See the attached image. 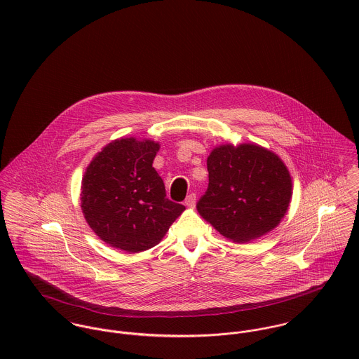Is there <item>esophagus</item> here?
Wrapping results in <instances>:
<instances>
[{
  "instance_id": "esophagus-1",
  "label": "esophagus",
  "mask_w": 359,
  "mask_h": 359,
  "mask_svg": "<svg viewBox=\"0 0 359 359\" xmlns=\"http://www.w3.org/2000/svg\"><path fill=\"white\" fill-rule=\"evenodd\" d=\"M195 203H196V195H195V194L188 195V196H187V199H185V205H187V207L194 208V207H195Z\"/></svg>"
}]
</instances>
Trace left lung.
<instances>
[{"label":"left lung","instance_id":"1","mask_svg":"<svg viewBox=\"0 0 359 359\" xmlns=\"http://www.w3.org/2000/svg\"><path fill=\"white\" fill-rule=\"evenodd\" d=\"M207 171L208 188L196 208L225 239L253 242L286 215L293 181L275 152L255 142L221 144L208 154Z\"/></svg>","mask_w":359,"mask_h":359}]
</instances>
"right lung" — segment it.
<instances>
[{
    "instance_id": "obj_1",
    "label": "right lung",
    "mask_w": 359,
    "mask_h": 359,
    "mask_svg": "<svg viewBox=\"0 0 359 359\" xmlns=\"http://www.w3.org/2000/svg\"><path fill=\"white\" fill-rule=\"evenodd\" d=\"M160 144L121 137L95 154L81 180L83 215L106 245L130 255L149 250L185 207L165 198L154 160Z\"/></svg>"
}]
</instances>
